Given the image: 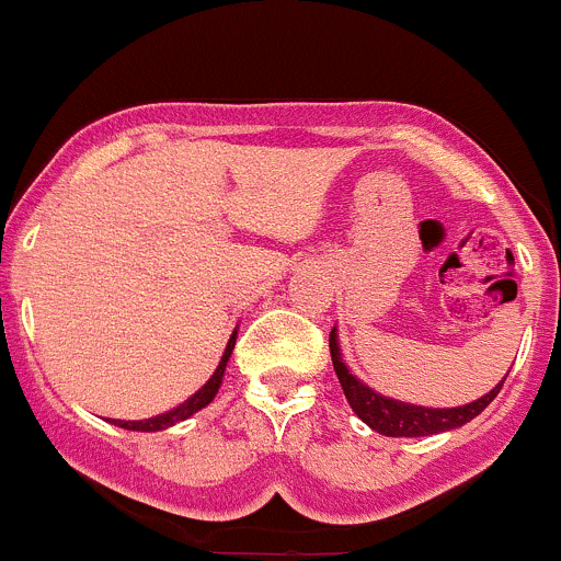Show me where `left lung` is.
<instances>
[{
	"label": "left lung",
	"mask_w": 561,
	"mask_h": 561,
	"mask_svg": "<svg viewBox=\"0 0 561 561\" xmlns=\"http://www.w3.org/2000/svg\"><path fill=\"white\" fill-rule=\"evenodd\" d=\"M329 347H331V362H334V373L340 378L342 391H345L347 402L356 411V416L362 419L364 425L373 427L375 433L389 438H419V436H436V433L455 431V427L466 425L474 416H480L488 405L493 402V397L499 394L502 383L493 386L488 394H482L480 400L469 402V405L458 408H425V405H408V402L391 400V397L378 394V391L369 389L367 383L356 378L351 369L345 367L340 353V342H336V329H331L329 334Z\"/></svg>",
	"instance_id": "obj_1"
}]
</instances>
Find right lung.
I'll return each mask as SVG.
<instances>
[{"mask_svg":"<svg viewBox=\"0 0 561 561\" xmlns=\"http://www.w3.org/2000/svg\"><path fill=\"white\" fill-rule=\"evenodd\" d=\"M236 336H238V331H232L230 342H227V347H225V356H221V362H219V367H216V373L210 375L208 383H205L199 391H194V394L188 397L186 402H181V405H178V408H172V411H167V413H159V416H153V419H142V422H119V419H112V425L125 427V431L156 433V431H167V427L178 425V422L188 419V416H192V413L203 411V408L208 405L210 400H214L216 391H219L221 378H225L227 362H230V353H232V347H236Z\"/></svg>","mask_w":561,"mask_h":561,"instance_id":"obj_1","label":"right lung"}]
</instances>
